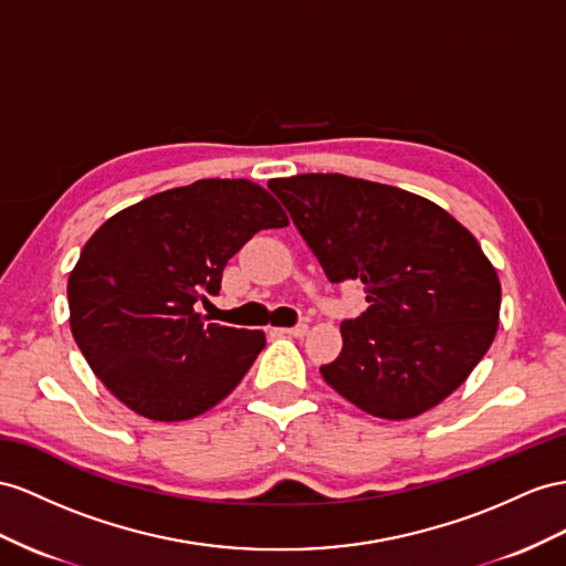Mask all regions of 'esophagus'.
Here are the masks:
<instances>
[{
    "instance_id": "obj_1",
    "label": "esophagus",
    "mask_w": 566,
    "mask_h": 566,
    "mask_svg": "<svg viewBox=\"0 0 566 566\" xmlns=\"http://www.w3.org/2000/svg\"><path fill=\"white\" fill-rule=\"evenodd\" d=\"M277 335H284V337H306L308 335V325L301 323L296 327H280Z\"/></svg>"
}]
</instances>
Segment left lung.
<instances>
[{
    "instance_id": "8db88e82",
    "label": "left lung",
    "mask_w": 566,
    "mask_h": 566,
    "mask_svg": "<svg viewBox=\"0 0 566 566\" xmlns=\"http://www.w3.org/2000/svg\"><path fill=\"white\" fill-rule=\"evenodd\" d=\"M332 284L360 280L368 308L342 323L325 382L370 416L438 407L497 335L502 286L481 243L432 200L344 174L270 179Z\"/></svg>"
}]
</instances>
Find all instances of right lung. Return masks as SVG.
<instances>
[{"label": "right lung", "instance_id": "right-lung-1", "mask_svg": "<svg viewBox=\"0 0 566 566\" xmlns=\"http://www.w3.org/2000/svg\"><path fill=\"white\" fill-rule=\"evenodd\" d=\"M286 212L249 179H200L112 214L69 274V323L81 354L124 407L188 421L220 403L265 346L263 329L202 325L196 301L227 260Z\"/></svg>", "mask_w": 566, "mask_h": 566}]
</instances>
